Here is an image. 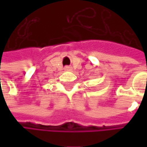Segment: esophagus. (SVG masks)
Segmentation results:
<instances>
[{
    "instance_id": "1",
    "label": "esophagus",
    "mask_w": 147,
    "mask_h": 147,
    "mask_svg": "<svg viewBox=\"0 0 147 147\" xmlns=\"http://www.w3.org/2000/svg\"><path fill=\"white\" fill-rule=\"evenodd\" d=\"M65 71H71V69L70 66H66V67H65Z\"/></svg>"
}]
</instances>
